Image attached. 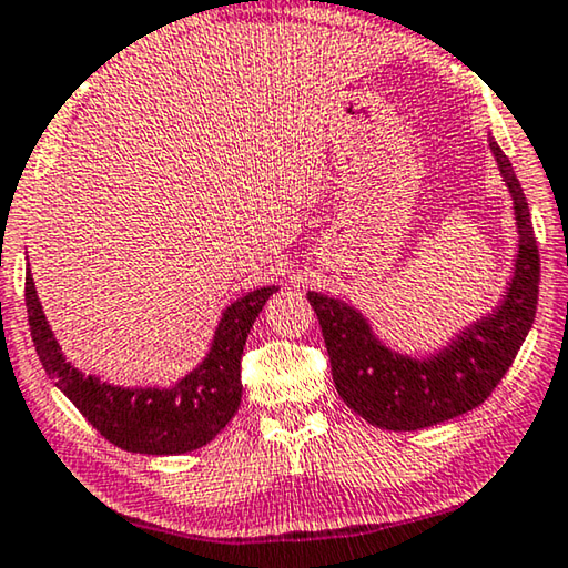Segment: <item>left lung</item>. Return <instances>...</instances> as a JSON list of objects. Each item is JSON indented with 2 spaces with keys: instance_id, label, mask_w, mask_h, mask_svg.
<instances>
[{
  "instance_id": "8db88e82",
  "label": "left lung",
  "mask_w": 568,
  "mask_h": 568,
  "mask_svg": "<svg viewBox=\"0 0 568 568\" xmlns=\"http://www.w3.org/2000/svg\"><path fill=\"white\" fill-rule=\"evenodd\" d=\"M488 145L514 201L518 229L514 272L494 312L468 324L433 355L410 357L389 349L355 306L320 292L306 294L317 312L339 397L383 430H420L486 403L534 324L541 262L531 213L514 165L494 135H488Z\"/></svg>"
}]
</instances>
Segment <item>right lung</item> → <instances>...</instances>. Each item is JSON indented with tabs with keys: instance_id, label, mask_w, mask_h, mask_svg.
I'll list each match as a JSON object with an SVG mask.
<instances>
[{
	"instance_id": "right-lung-1",
	"label": "right lung",
	"mask_w": 568,
	"mask_h": 568,
	"mask_svg": "<svg viewBox=\"0 0 568 568\" xmlns=\"http://www.w3.org/2000/svg\"><path fill=\"white\" fill-rule=\"evenodd\" d=\"M278 286L248 292L223 310L209 355L173 387H120L85 375L64 359L62 347L37 300L34 278L24 276V304L37 355L70 403L100 435L128 453L181 455L211 443L241 405V355L251 324Z\"/></svg>"
}]
</instances>
